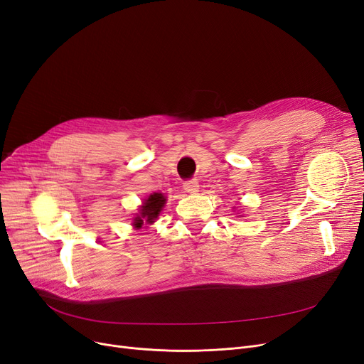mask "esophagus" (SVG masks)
<instances>
[{
  "instance_id": "obj_1",
  "label": "esophagus",
  "mask_w": 364,
  "mask_h": 364,
  "mask_svg": "<svg viewBox=\"0 0 364 364\" xmlns=\"http://www.w3.org/2000/svg\"><path fill=\"white\" fill-rule=\"evenodd\" d=\"M184 191L188 193H196L199 192V183L196 180H187L184 181Z\"/></svg>"
}]
</instances>
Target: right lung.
I'll use <instances>...</instances> for the list:
<instances>
[{
    "mask_svg": "<svg viewBox=\"0 0 364 364\" xmlns=\"http://www.w3.org/2000/svg\"><path fill=\"white\" fill-rule=\"evenodd\" d=\"M165 198L162 193H153L150 195L146 200H144V205L141 207V211H139V215L135 217V221H134V226L135 228H141L146 223H153V220L159 215L164 203H165Z\"/></svg>",
    "mask_w": 364,
    "mask_h": 364,
    "instance_id": "add662e5",
    "label": "right lung"
}]
</instances>
